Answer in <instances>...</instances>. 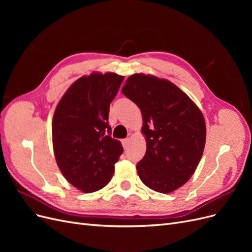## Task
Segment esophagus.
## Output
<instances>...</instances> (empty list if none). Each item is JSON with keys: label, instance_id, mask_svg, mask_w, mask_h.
<instances>
[{"label": "esophagus", "instance_id": "obj_1", "mask_svg": "<svg viewBox=\"0 0 252 252\" xmlns=\"http://www.w3.org/2000/svg\"><path fill=\"white\" fill-rule=\"evenodd\" d=\"M129 143H130V140H129V139H125V140L122 141V144H123V147H124L125 149L129 146Z\"/></svg>", "mask_w": 252, "mask_h": 252}]
</instances>
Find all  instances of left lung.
<instances>
[{
  "label": "left lung",
  "instance_id": "1",
  "mask_svg": "<svg viewBox=\"0 0 252 252\" xmlns=\"http://www.w3.org/2000/svg\"><path fill=\"white\" fill-rule=\"evenodd\" d=\"M122 93L138 105L146 154L136 164L139 177L155 191L169 193L191 178L206 142L205 120L199 107L168 80L136 73Z\"/></svg>",
  "mask_w": 252,
  "mask_h": 252
}]
</instances>
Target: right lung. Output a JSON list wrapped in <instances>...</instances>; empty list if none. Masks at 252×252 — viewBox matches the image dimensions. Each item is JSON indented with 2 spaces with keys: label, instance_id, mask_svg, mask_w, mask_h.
<instances>
[{
  "label": "right lung",
  "instance_id": "right-lung-1",
  "mask_svg": "<svg viewBox=\"0 0 252 252\" xmlns=\"http://www.w3.org/2000/svg\"><path fill=\"white\" fill-rule=\"evenodd\" d=\"M124 77L94 72L67 89L52 119L56 161L64 178L89 193L109 183L114 164L123 154L120 141L110 136V103Z\"/></svg>",
  "mask_w": 252,
  "mask_h": 252
}]
</instances>
